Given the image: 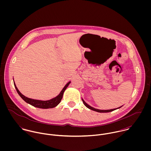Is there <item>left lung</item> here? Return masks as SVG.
Returning <instances> with one entry per match:
<instances>
[{
	"mask_svg": "<svg viewBox=\"0 0 151 151\" xmlns=\"http://www.w3.org/2000/svg\"><path fill=\"white\" fill-rule=\"evenodd\" d=\"M82 101H83V103H84V105L86 106V108H89V109L92 110H94V111H97V112H100V113H106V112H110V111H113V110H116V109H117L120 108L122 107V106H121V107H119V108H117V109H110V110H99V109H95V108H92V107H91V106L88 105L86 103V102H85L83 99H82Z\"/></svg>",
	"mask_w": 151,
	"mask_h": 151,
	"instance_id": "left-lung-1",
	"label": "left lung"
}]
</instances>
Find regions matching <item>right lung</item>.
Listing matches in <instances>:
<instances>
[{
	"label": "right lung",
	"instance_id": "add662e5",
	"mask_svg": "<svg viewBox=\"0 0 151 151\" xmlns=\"http://www.w3.org/2000/svg\"><path fill=\"white\" fill-rule=\"evenodd\" d=\"M70 82H68L65 87L63 88V89L62 90V91L60 92V93H59V95H58L56 97L49 100V101H39V100H35V99H30L28 98L25 96H24L22 93L19 91V89H17V86H16L14 82V86L16 89V91L17 92V93H19V95L21 96L22 99L26 102L27 103L30 104L31 105L36 107V108H41V109H49V108H55V106H56L61 101L62 98H63V93L65 92V89L67 88V86H68V85L70 84Z\"/></svg>",
	"mask_w": 151,
	"mask_h": 151
}]
</instances>
